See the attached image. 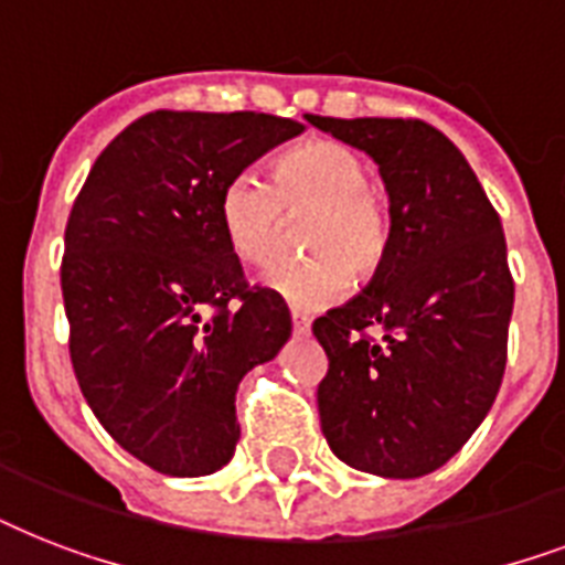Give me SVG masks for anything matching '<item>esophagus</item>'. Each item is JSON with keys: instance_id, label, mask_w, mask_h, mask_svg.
<instances>
[{"instance_id": "esophagus-1", "label": "esophagus", "mask_w": 565, "mask_h": 565, "mask_svg": "<svg viewBox=\"0 0 565 565\" xmlns=\"http://www.w3.org/2000/svg\"><path fill=\"white\" fill-rule=\"evenodd\" d=\"M292 331H296V334H308L310 331L308 319L301 317V313H296V310H292Z\"/></svg>"}]
</instances>
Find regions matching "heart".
Listing matches in <instances>:
<instances>
[{"instance_id":"b5f03b06","label":"heart","mask_w":565,"mask_h":565,"mask_svg":"<svg viewBox=\"0 0 565 565\" xmlns=\"http://www.w3.org/2000/svg\"><path fill=\"white\" fill-rule=\"evenodd\" d=\"M220 228L231 255L246 266L273 260L284 213H310L305 248L310 260L278 264L264 284L296 310H319L337 301L349 278L377 273L390 252V213L370 188V167L340 143L313 140L281 154L273 184L239 172L220 193Z\"/></svg>"}]
</instances>
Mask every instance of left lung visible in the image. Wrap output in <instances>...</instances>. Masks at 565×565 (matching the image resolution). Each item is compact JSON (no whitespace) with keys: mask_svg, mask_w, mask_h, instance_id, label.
<instances>
[{"mask_svg":"<svg viewBox=\"0 0 565 565\" xmlns=\"http://www.w3.org/2000/svg\"><path fill=\"white\" fill-rule=\"evenodd\" d=\"M308 122L377 163L393 225L370 287L313 322L328 354L322 434L352 469L422 478L463 448L504 377L513 275L501 220L463 152L428 122Z\"/></svg>","mask_w":565,"mask_h":565,"instance_id":"1","label":"left lung"}]
</instances>
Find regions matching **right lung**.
Masks as SVG:
<instances>
[{
  "label": "right lung",
  "mask_w": 565,
  "mask_h": 565,
  "mask_svg": "<svg viewBox=\"0 0 565 565\" xmlns=\"http://www.w3.org/2000/svg\"><path fill=\"white\" fill-rule=\"evenodd\" d=\"M296 119L154 110L96 158L64 234L70 358L102 428L172 478L211 475L239 439L237 386L290 340L278 292L248 287L220 193Z\"/></svg>",
  "instance_id": "add662e5"
}]
</instances>
